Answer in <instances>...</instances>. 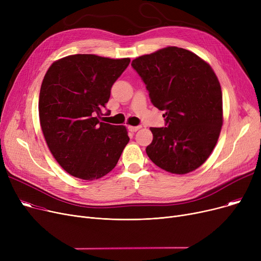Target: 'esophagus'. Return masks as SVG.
Wrapping results in <instances>:
<instances>
[{"label": "esophagus", "mask_w": 261, "mask_h": 261, "mask_svg": "<svg viewBox=\"0 0 261 261\" xmlns=\"http://www.w3.org/2000/svg\"><path fill=\"white\" fill-rule=\"evenodd\" d=\"M128 129H129L131 132H136V131L141 129V126H129Z\"/></svg>", "instance_id": "34e87169"}]
</instances>
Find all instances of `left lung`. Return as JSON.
I'll return each mask as SVG.
<instances>
[{"instance_id": "8db88e82", "label": "left lung", "mask_w": 261, "mask_h": 261, "mask_svg": "<svg viewBox=\"0 0 261 261\" xmlns=\"http://www.w3.org/2000/svg\"><path fill=\"white\" fill-rule=\"evenodd\" d=\"M152 105L166 111L165 127L150 128L146 148L156 166L185 174L208 159L220 135L222 92L211 65L187 49L168 46L131 63Z\"/></svg>"}]
</instances>
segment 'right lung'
<instances>
[{"label": "right lung", "instance_id": "add662e5", "mask_svg": "<svg viewBox=\"0 0 261 261\" xmlns=\"http://www.w3.org/2000/svg\"><path fill=\"white\" fill-rule=\"evenodd\" d=\"M130 63L77 54L55 61L39 96V118L53 156L73 176L93 181L111 171L129 143L125 126L99 121L111 88Z\"/></svg>", "mask_w": 261, "mask_h": 261}]
</instances>
